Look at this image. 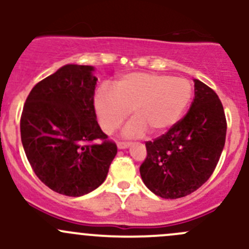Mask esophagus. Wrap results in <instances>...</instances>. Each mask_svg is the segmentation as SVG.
I'll use <instances>...</instances> for the list:
<instances>
[{
    "label": "esophagus",
    "mask_w": 249,
    "mask_h": 249,
    "mask_svg": "<svg viewBox=\"0 0 249 249\" xmlns=\"http://www.w3.org/2000/svg\"><path fill=\"white\" fill-rule=\"evenodd\" d=\"M117 145L119 149H125V148H127L131 145V142H123V141H119V142L117 143Z\"/></svg>",
    "instance_id": "obj_1"
}]
</instances>
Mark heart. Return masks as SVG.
Returning a JSON list of instances; mask_svg holds the SVG:
<instances>
[{"instance_id": "heart-1", "label": "heart", "mask_w": 249, "mask_h": 249, "mask_svg": "<svg viewBox=\"0 0 249 249\" xmlns=\"http://www.w3.org/2000/svg\"><path fill=\"white\" fill-rule=\"evenodd\" d=\"M192 96V84L185 78L139 72L120 78L112 90L102 88L95 97V110L106 132L118 129L131 110L135 118L125 135L139 137L147 130L162 134L182 118Z\"/></svg>"}]
</instances>
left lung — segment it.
I'll use <instances>...</instances> for the list:
<instances>
[{
    "label": "left lung",
    "instance_id": "obj_1",
    "mask_svg": "<svg viewBox=\"0 0 249 249\" xmlns=\"http://www.w3.org/2000/svg\"><path fill=\"white\" fill-rule=\"evenodd\" d=\"M189 112L164 135L145 142L143 183L162 199L187 196L207 182L222 155L227 118L213 89L195 79Z\"/></svg>",
    "mask_w": 249,
    "mask_h": 249
}]
</instances>
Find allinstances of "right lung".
<instances>
[{
	"label": "right lung",
	"instance_id": "obj_1",
	"mask_svg": "<svg viewBox=\"0 0 249 249\" xmlns=\"http://www.w3.org/2000/svg\"><path fill=\"white\" fill-rule=\"evenodd\" d=\"M94 67L66 65L37 83L20 118L25 154L54 192L82 196L104 183L117 144L96 122Z\"/></svg>",
	"mask_w": 249,
	"mask_h": 249
}]
</instances>
